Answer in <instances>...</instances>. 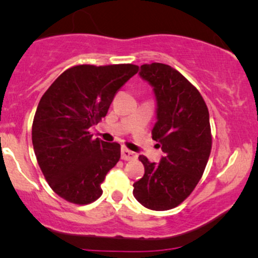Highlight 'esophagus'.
<instances>
[{
  "mask_svg": "<svg viewBox=\"0 0 258 258\" xmlns=\"http://www.w3.org/2000/svg\"><path fill=\"white\" fill-rule=\"evenodd\" d=\"M137 158V154L128 150L127 148H122L121 149V159L125 160V161H128V160H135Z\"/></svg>",
  "mask_w": 258,
  "mask_h": 258,
  "instance_id": "34e87169",
  "label": "esophagus"
}]
</instances>
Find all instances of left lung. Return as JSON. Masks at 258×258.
Wrapping results in <instances>:
<instances>
[{"label": "left lung", "instance_id": "1", "mask_svg": "<svg viewBox=\"0 0 258 258\" xmlns=\"http://www.w3.org/2000/svg\"><path fill=\"white\" fill-rule=\"evenodd\" d=\"M142 79L153 86L156 98L154 141L164 156L159 164L144 155V176L133 184L138 203L166 211L183 203L203 176L212 147L209 109L200 92L170 65L143 64Z\"/></svg>", "mask_w": 258, "mask_h": 258}]
</instances>
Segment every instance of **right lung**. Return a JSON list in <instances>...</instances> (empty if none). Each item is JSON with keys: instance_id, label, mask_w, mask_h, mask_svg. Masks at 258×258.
<instances>
[{"instance_id": "1", "label": "right lung", "mask_w": 258, "mask_h": 258, "mask_svg": "<svg viewBox=\"0 0 258 258\" xmlns=\"http://www.w3.org/2000/svg\"><path fill=\"white\" fill-rule=\"evenodd\" d=\"M133 64L75 65L44 92L32 122L38 166L55 194L86 205L120 160V144L92 138L90 127L108 112L116 92L138 73Z\"/></svg>"}]
</instances>
